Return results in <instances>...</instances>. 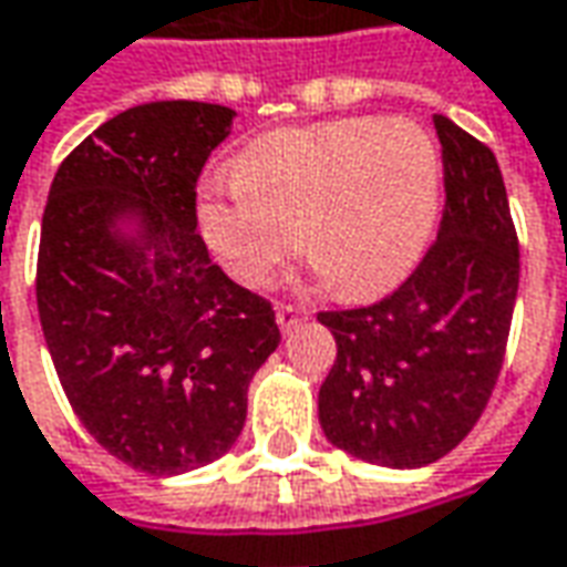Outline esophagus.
<instances>
[{
	"mask_svg": "<svg viewBox=\"0 0 567 567\" xmlns=\"http://www.w3.org/2000/svg\"><path fill=\"white\" fill-rule=\"evenodd\" d=\"M299 321H306V311L296 306H277V324L284 333H290L292 328H299Z\"/></svg>",
	"mask_w": 567,
	"mask_h": 567,
	"instance_id": "34e87169",
	"label": "esophagus"
}]
</instances>
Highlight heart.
Listing matches in <instances>:
<instances>
[{
	"label": "heart",
	"mask_w": 567,
	"mask_h": 567,
	"mask_svg": "<svg viewBox=\"0 0 567 567\" xmlns=\"http://www.w3.org/2000/svg\"><path fill=\"white\" fill-rule=\"evenodd\" d=\"M443 203V152L415 121L340 117L258 136L199 189L224 268L265 287L302 252L333 296L378 299L415 271Z\"/></svg>",
	"instance_id": "obj_1"
}]
</instances>
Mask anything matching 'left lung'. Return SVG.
<instances>
[{
    "label": "left lung",
    "mask_w": 567,
    "mask_h": 567,
    "mask_svg": "<svg viewBox=\"0 0 567 567\" xmlns=\"http://www.w3.org/2000/svg\"><path fill=\"white\" fill-rule=\"evenodd\" d=\"M446 208L412 277L374 306L321 311L337 362L318 393L337 450L383 468H424L477 424L503 368L518 296V237L496 155L450 117Z\"/></svg>",
    "instance_id": "left-lung-1"
}]
</instances>
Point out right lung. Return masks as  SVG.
<instances>
[{
	"label": "right lung",
	"mask_w": 567,
	"mask_h": 567,
	"mask_svg": "<svg viewBox=\"0 0 567 567\" xmlns=\"http://www.w3.org/2000/svg\"><path fill=\"white\" fill-rule=\"evenodd\" d=\"M234 117L186 99L133 105L49 186L37 258L49 355L80 424L152 477L237 443L249 381L280 343L271 302L196 234V181Z\"/></svg>",
	"instance_id": "obj_1"
}]
</instances>
